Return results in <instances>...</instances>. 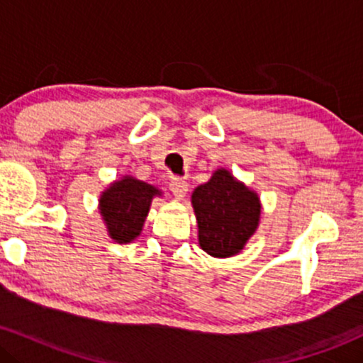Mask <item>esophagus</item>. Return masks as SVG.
I'll return each mask as SVG.
<instances>
[{
    "mask_svg": "<svg viewBox=\"0 0 363 363\" xmlns=\"http://www.w3.org/2000/svg\"><path fill=\"white\" fill-rule=\"evenodd\" d=\"M169 187L170 191H172L174 196H176L177 199H182L187 193V187H189V184L184 181V179H172V181L169 182Z\"/></svg>",
    "mask_w": 363,
    "mask_h": 363,
    "instance_id": "obj_1",
    "label": "esophagus"
}]
</instances>
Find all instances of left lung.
I'll list each match as a JSON object with an SVG mask.
<instances>
[{"mask_svg":"<svg viewBox=\"0 0 363 363\" xmlns=\"http://www.w3.org/2000/svg\"><path fill=\"white\" fill-rule=\"evenodd\" d=\"M191 199L203 251L215 257L242 251L259 223L257 194L237 182L228 170L218 169L206 184L196 187Z\"/></svg>","mask_w":363,"mask_h":363,"instance_id":"8db88e82","label":"left lung"}]
</instances>
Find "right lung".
<instances>
[{
    "label": "right lung",
    "mask_w": 363,
    "mask_h": 363,
    "mask_svg": "<svg viewBox=\"0 0 363 363\" xmlns=\"http://www.w3.org/2000/svg\"><path fill=\"white\" fill-rule=\"evenodd\" d=\"M157 187L133 177L116 181L101 196V213L109 235L116 242L126 244L140 235Z\"/></svg>",
    "instance_id": "add662e5"
}]
</instances>
